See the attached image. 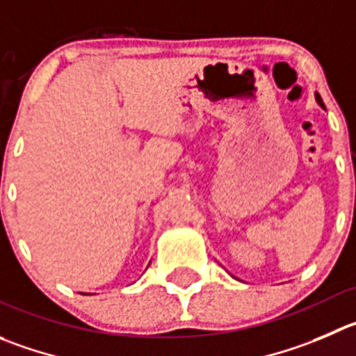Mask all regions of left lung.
Listing matches in <instances>:
<instances>
[{"instance_id": "left-lung-1", "label": "left lung", "mask_w": 356, "mask_h": 356, "mask_svg": "<svg viewBox=\"0 0 356 356\" xmlns=\"http://www.w3.org/2000/svg\"><path fill=\"white\" fill-rule=\"evenodd\" d=\"M316 99H318V103H320V106H323V103H321V97L318 96V94H316Z\"/></svg>"}]
</instances>
